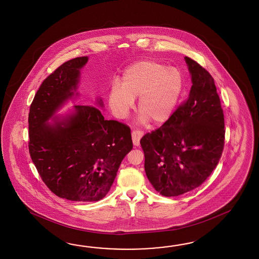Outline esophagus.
Wrapping results in <instances>:
<instances>
[{"label": "esophagus", "instance_id": "esophagus-1", "mask_svg": "<svg viewBox=\"0 0 259 259\" xmlns=\"http://www.w3.org/2000/svg\"><path fill=\"white\" fill-rule=\"evenodd\" d=\"M132 136L133 144L138 146L140 144V140L143 136V132L142 131H140V130H135V131H133L132 132Z\"/></svg>", "mask_w": 259, "mask_h": 259}]
</instances>
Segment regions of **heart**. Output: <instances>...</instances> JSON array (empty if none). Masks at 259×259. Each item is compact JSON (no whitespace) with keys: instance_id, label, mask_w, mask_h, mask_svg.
Instances as JSON below:
<instances>
[{"instance_id":"1","label":"heart","mask_w":259,"mask_h":259,"mask_svg":"<svg viewBox=\"0 0 259 259\" xmlns=\"http://www.w3.org/2000/svg\"><path fill=\"white\" fill-rule=\"evenodd\" d=\"M184 89L182 72L153 59L138 61L127 68L121 85H112L108 102L114 114L119 118L127 116L140 96L138 107L140 121L149 119L154 125L168 120L176 108Z\"/></svg>"}]
</instances>
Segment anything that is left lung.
I'll return each instance as SVG.
<instances>
[{
	"label": "left lung",
	"mask_w": 259,
	"mask_h": 259,
	"mask_svg": "<svg viewBox=\"0 0 259 259\" xmlns=\"http://www.w3.org/2000/svg\"><path fill=\"white\" fill-rule=\"evenodd\" d=\"M185 61L193 82L189 97L168 120L140 142L149 182L166 197L203 184L224 148V114L214 78L197 62L188 56Z\"/></svg>",
	"instance_id": "left-lung-1"
}]
</instances>
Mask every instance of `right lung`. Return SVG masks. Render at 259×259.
I'll list each match as a JSON object with an SVG mask.
<instances>
[{
    "instance_id": "right-lung-1",
    "label": "right lung",
    "mask_w": 259,
    "mask_h": 259,
    "mask_svg": "<svg viewBox=\"0 0 259 259\" xmlns=\"http://www.w3.org/2000/svg\"><path fill=\"white\" fill-rule=\"evenodd\" d=\"M87 62V56L77 57L50 74L28 114V150L42 182L58 197L77 202L104 198L133 147L130 127L106 120L94 105H74L73 114L47 124L74 95ZM97 102L103 106L102 100Z\"/></svg>"
}]
</instances>
